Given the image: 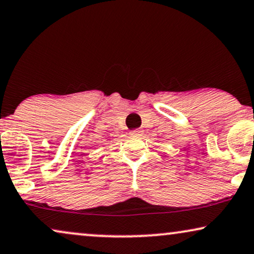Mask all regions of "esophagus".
I'll return each mask as SVG.
<instances>
[{"label":"esophagus","mask_w":254,"mask_h":254,"mask_svg":"<svg viewBox=\"0 0 254 254\" xmlns=\"http://www.w3.org/2000/svg\"><path fill=\"white\" fill-rule=\"evenodd\" d=\"M142 134H143V130H142L141 128H137V129L130 131V135H133V136H141Z\"/></svg>","instance_id":"1"}]
</instances>
